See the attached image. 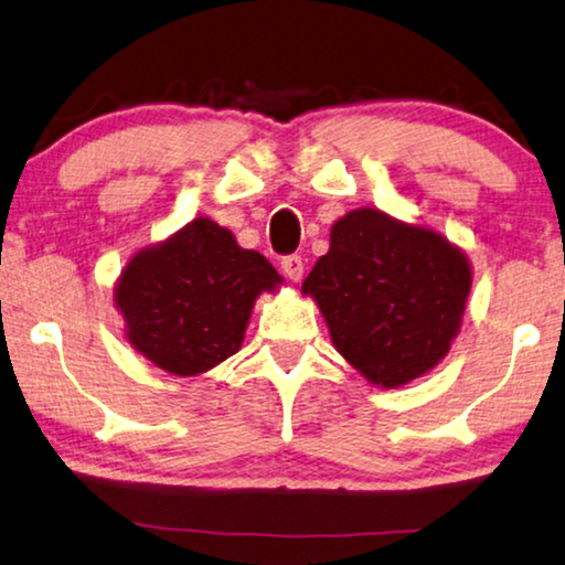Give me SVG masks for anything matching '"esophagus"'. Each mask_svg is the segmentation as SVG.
I'll list each match as a JSON object with an SVG mask.
<instances>
[{"mask_svg": "<svg viewBox=\"0 0 565 565\" xmlns=\"http://www.w3.org/2000/svg\"><path fill=\"white\" fill-rule=\"evenodd\" d=\"M281 271L289 281H299L305 276V260H301V256H286L281 260Z\"/></svg>", "mask_w": 565, "mask_h": 565, "instance_id": "obj_1", "label": "esophagus"}]
</instances>
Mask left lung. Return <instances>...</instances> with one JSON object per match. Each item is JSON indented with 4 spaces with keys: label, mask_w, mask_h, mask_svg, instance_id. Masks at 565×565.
Returning a JSON list of instances; mask_svg holds the SVG:
<instances>
[{
    "label": "left lung",
    "mask_w": 565,
    "mask_h": 565,
    "mask_svg": "<svg viewBox=\"0 0 565 565\" xmlns=\"http://www.w3.org/2000/svg\"><path fill=\"white\" fill-rule=\"evenodd\" d=\"M469 289L471 264L457 243L377 207L334 221L330 250L301 284L334 350L377 388H403L441 363Z\"/></svg>",
    "instance_id": "1"
}]
</instances>
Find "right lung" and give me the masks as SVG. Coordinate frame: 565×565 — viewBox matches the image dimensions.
<instances>
[{
  "label": "right lung",
  "mask_w": 565,
  "mask_h": 565,
  "mask_svg": "<svg viewBox=\"0 0 565 565\" xmlns=\"http://www.w3.org/2000/svg\"><path fill=\"white\" fill-rule=\"evenodd\" d=\"M284 279L235 235L200 215L139 248L114 284L124 337L177 377H195L241 350L256 299Z\"/></svg>",
  "instance_id": "add662e5"
}]
</instances>
